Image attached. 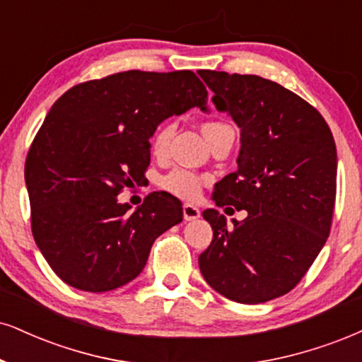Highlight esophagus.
<instances>
[{"label":"esophagus","instance_id":"obj_1","mask_svg":"<svg viewBox=\"0 0 362 362\" xmlns=\"http://www.w3.org/2000/svg\"><path fill=\"white\" fill-rule=\"evenodd\" d=\"M182 216H185L186 221H193L202 216V211L196 206H193V204H185V206H182Z\"/></svg>","mask_w":362,"mask_h":362}]
</instances>
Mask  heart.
<instances>
[{
    "label": "heart",
    "mask_w": 362,
    "mask_h": 362,
    "mask_svg": "<svg viewBox=\"0 0 362 362\" xmlns=\"http://www.w3.org/2000/svg\"><path fill=\"white\" fill-rule=\"evenodd\" d=\"M221 127H226V124L206 122L203 126V134L208 137L209 134H213ZM173 132H174L173 124H164V126H160L158 131H156L153 137V153L156 156H163L166 153ZM202 185H203L202 177H199L198 174L186 171V169H174V171L168 173L166 176L160 180V186H163L168 193L177 196V198L181 199H188V202L198 198L199 191H202Z\"/></svg>",
    "instance_id": "b5f03b06"
}]
</instances>
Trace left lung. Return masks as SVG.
<instances>
[{"instance_id":"8db88e82","label":"left lung","mask_w":362,"mask_h":362,"mask_svg":"<svg viewBox=\"0 0 362 362\" xmlns=\"http://www.w3.org/2000/svg\"><path fill=\"white\" fill-rule=\"evenodd\" d=\"M198 74L240 127L242 142L238 169L216 182L213 202L247 211L230 226L218 209H204L213 240L199 270L223 297L262 304L296 287L325 245L336 203V142L322 115L280 83Z\"/></svg>"}]
</instances>
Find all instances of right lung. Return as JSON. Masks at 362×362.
Returning a JSON list of instances; mask_svg holds the SVG:
<instances>
[{
    "mask_svg": "<svg viewBox=\"0 0 362 362\" xmlns=\"http://www.w3.org/2000/svg\"><path fill=\"white\" fill-rule=\"evenodd\" d=\"M208 92L191 70H129L78 83L52 105L25 163L31 231L52 270L86 292L122 287L144 269L154 240L182 221L169 193L132 211L117 196L139 186L156 127L199 107Z\"/></svg>",
    "mask_w": 362,
    "mask_h": 362,
    "instance_id": "obj_1",
    "label": "right lung"
}]
</instances>
